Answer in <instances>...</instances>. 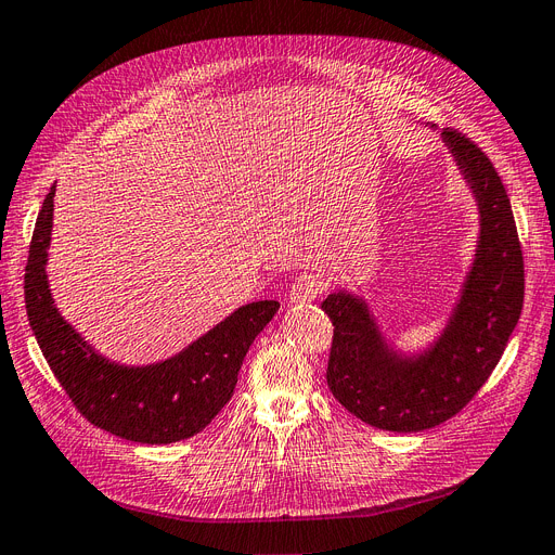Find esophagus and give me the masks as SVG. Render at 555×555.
Listing matches in <instances>:
<instances>
[{
  "instance_id": "1",
  "label": "esophagus",
  "mask_w": 555,
  "mask_h": 555,
  "mask_svg": "<svg viewBox=\"0 0 555 555\" xmlns=\"http://www.w3.org/2000/svg\"><path fill=\"white\" fill-rule=\"evenodd\" d=\"M325 292V282L319 280L312 273L300 275L294 284H292V294H289V302L294 305H305L317 300L321 294Z\"/></svg>"
}]
</instances>
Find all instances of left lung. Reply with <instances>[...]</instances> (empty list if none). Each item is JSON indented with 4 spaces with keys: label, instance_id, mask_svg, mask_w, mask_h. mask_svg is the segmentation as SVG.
Instances as JSON below:
<instances>
[{
    "label": "left lung",
    "instance_id": "obj_1",
    "mask_svg": "<svg viewBox=\"0 0 555 555\" xmlns=\"http://www.w3.org/2000/svg\"><path fill=\"white\" fill-rule=\"evenodd\" d=\"M476 195L480 236L460 300L435 346L398 354L362 298L337 292L321 309L335 325L327 360L332 396L364 424L418 433L455 416L490 378L524 307V257L513 207L487 154L455 129L441 131Z\"/></svg>",
    "mask_w": 555,
    "mask_h": 555
}]
</instances>
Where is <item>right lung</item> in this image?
Instances as JSON below:
<instances>
[{"label":"right lung","instance_id":"1","mask_svg":"<svg viewBox=\"0 0 555 555\" xmlns=\"http://www.w3.org/2000/svg\"><path fill=\"white\" fill-rule=\"evenodd\" d=\"M54 186L36 220L25 269L29 325L56 380L93 426L141 444H172L211 424L232 398L243 358L280 309L278 300L238 307L175 358L150 366L108 362L88 346L54 305L48 248Z\"/></svg>","mask_w":555,"mask_h":555}]
</instances>
